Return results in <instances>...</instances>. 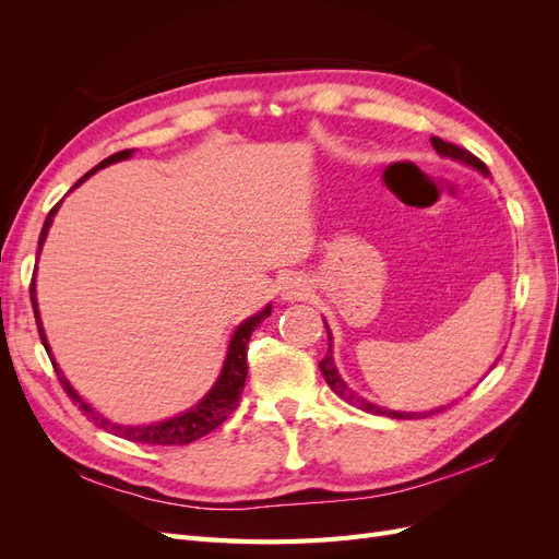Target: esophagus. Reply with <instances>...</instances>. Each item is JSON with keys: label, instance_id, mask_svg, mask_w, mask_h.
I'll return each mask as SVG.
<instances>
[{"label": "esophagus", "instance_id": "34e87169", "mask_svg": "<svg viewBox=\"0 0 559 559\" xmlns=\"http://www.w3.org/2000/svg\"><path fill=\"white\" fill-rule=\"evenodd\" d=\"M282 296H284V300H300V298H306V296H308V284H306V280H300V277L284 280V284H282Z\"/></svg>", "mask_w": 559, "mask_h": 559}]
</instances>
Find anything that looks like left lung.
Returning a JSON list of instances; mask_svg holds the SVG:
<instances>
[{"mask_svg": "<svg viewBox=\"0 0 559 559\" xmlns=\"http://www.w3.org/2000/svg\"><path fill=\"white\" fill-rule=\"evenodd\" d=\"M431 144H433V148L438 151V154H443V156H450V158H454V160H462V163H466V165H471V167H476V170H480L483 175H487V165L480 160V158H476L471 154V151H466V148H462V146H456V144H450V142H443L441 138H431ZM326 333H329V341H331V331L326 329ZM319 368H321V376L326 378V382H329V386L333 389V392L341 396L343 401H347V403H352V405H357V408H361V411H366V413H373V415H384V417H396V419H415V417H421V415H431V413H441V411H431V413H396V411H386V408H380V405H376V403H368L366 399H361V396H357L352 392V389L343 382V378L337 376V370H335V364H333V352H331V347H329V352H326V357L319 361Z\"/></svg>", "mask_w": 559, "mask_h": 559, "instance_id": "1", "label": "left lung"}]
</instances>
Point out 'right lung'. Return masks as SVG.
Instances as JSON below:
<instances>
[{
    "mask_svg": "<svg viewBox=\"0 0 559 559\" xmlns=\"http://www.w3.org/2000/svg\"><path fill=\"white\" fill-rule=\"evenodd\" d=\"M132 156V148H126V151H118V154L105 158L99 165H95L91 173L83 175L74 186H79L83 179H88L93 173H97L99 167H107L111 163H118V160H126ZM60 207L58 205L48 212L46 222H44V228L39 233V249L46 240V233L50 228V222H53V216ZM39 253V251H37ZM29 300H32V310H35V319H37V329H39V337L41 343L48 352L50 357V349H48V343H46V335H44V329H41V317H39V310H37V289H35V275H32V282H29ZM270 310L273 308H265L263 312L249 317L247 321H242V324L238 326V331H235L233 341L228 345V354H226V364H224V370L222 376H218L216 384L212 386V392L202 399L193 411L183 413L179 417H173V419H165V421H158V425H148V427H118V425H111V421H107L105 417H99L91 405L83 401L74 389L70 386V382L64 380V376L58 370L53 357H50V364H53L56 373H58V380L64 389V394L74 399L79 403V408L88 415L91 421H95V425L99 429H105L114 436H121L126 438V441H132V443H146V445H186V443H193L198 441V438L207 436L210 431H214L218 425H224L226 417L238 408L240 405V394L245 389V382H247V345H249V337L251 333L257 331V326H261V321L265 317H270Z\"/></svg>",
    "mask_w": 559,
    "mask_h": 559,
    "instance_id": "1",
    "label": "right lung"
}]
</instances>
